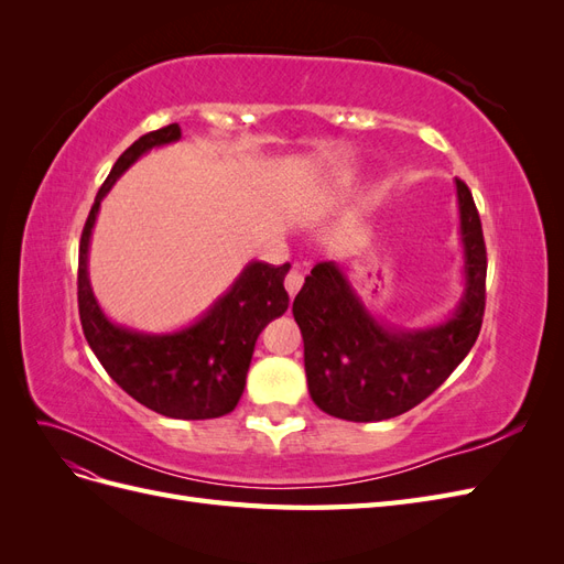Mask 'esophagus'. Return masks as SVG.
<instances>
[{
    "instance_id": "34e87169",
    "label": "esophagus",
    "mask_w": 564,
    "mask_h": 564,
    "mask_svg": "<svg viewBox=\"0 0 564 564\" xmlns=\"http://www.w3.org/2000/svg\"><path fill=\"white\" fill-rule=\"evenodd\" d=\"M301 284H303V270L299 268V265H294L292 270L286 272V278H284V289L289 292V296H296L299 294V289H301Z\"/></svg>"
}]
</instances>
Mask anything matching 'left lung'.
<instances>
[{
    "instance_id": "left-lung-1",
    "label": "left lung",
    "mask_w": 564,
    "mask_h": 564,
    "mask_svg": "<svg viewBox=\"0 0 564 564\" xmlns=\"http://www.w3.org/2000/svg\"><path fill=\"white\" fill-rule=\"evenodd\" d=\"M464 296L445 319L421 329L388 327L357 296L334 261L317 263L294 299L313 402L355 423L400 416L447 381L470 352L485 315L487 249L473 195L456 178Z\"/></svg>"
}]
</instances>
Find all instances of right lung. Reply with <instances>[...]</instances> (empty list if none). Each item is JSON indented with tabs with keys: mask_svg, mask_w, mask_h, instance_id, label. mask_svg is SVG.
<instances>
[{
	"mask_svg": "<svg viewBox=\"0 0 564 564\" xmlns=\"http://www.w3.org/2000/svg\"><path fill=\"white\" fill-rule=\"evenodd\" d=\"M178 139V124L162 127L141 135L115 162L82 230L77 301L84 336L119 388L162 416L202 421L230 414L240 402L256 338L270 319L289 308L284 278L292 265L247 263L240 278L207 313L172 334L135 332L106 317L89 282V245L100 202L148 150Z\"/></svg>",
	"mask_w": 564,
	"mask_h": 564,
	"instance_id": "1",
	"label": "right lung"
}]
</instances>
